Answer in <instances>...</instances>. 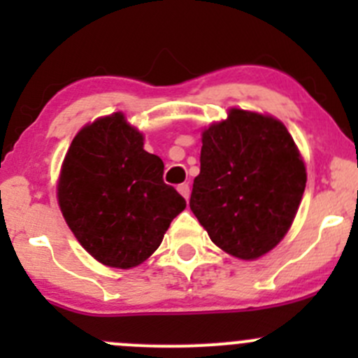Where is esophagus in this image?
<instances>
[{
  "label": "esophagus",
  "instance_id": "34e87169",
  "mask_svg": "<svg viewBox=\"0 0 358 358\" xmlns=\"http://www.w3.org/2000/svg\"><path fill=\"white\" fill-rule=\"evenodd\" d=\"M178 192L182 194V196L185 197V199H189V197H190V187H189V183H182V185H178Z\"/></svg>",
  "mask_w": 358,
  "mask_h": 358
}]
</instances>
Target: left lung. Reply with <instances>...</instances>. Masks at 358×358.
<instances>
[{"mask_svg":"<svg viewBox=\"0 0 358 358\" xmlns=\"http://www.w3.org/2000/svg\"><path fill=\"white\" fill-rule=\"evenodd\" d=\"M305 185V162L286 126L232 109L202 133L190 209L216 246L256 259L287 234Z\"/></svg>","mask_w":358,"mask_h":358,"instance_id":"1","label":"left lung"}]
</instances>
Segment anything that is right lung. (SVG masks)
I'll return each instance as SVG.
<instances>
[{"label": "right lung", "instance_id": "1", "mask_svg": "<svg viewBox=\"0 0 358 358\" xmlns=\"http://www.w3.org/2000/svg\"><path fill=\"white\" fill-rule=\"evenodd\" d=\"M161 157L121 112L96 119L72 140L60 171L59 206L95 259L114 268L145 262L187 202L162 180Z\"/></svg>", "mask_w": 358, "mask_h": 358}]
</instances>
